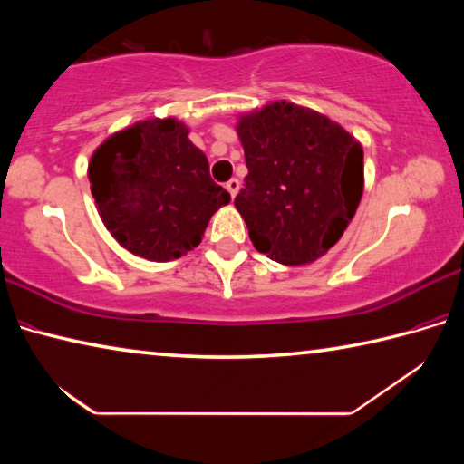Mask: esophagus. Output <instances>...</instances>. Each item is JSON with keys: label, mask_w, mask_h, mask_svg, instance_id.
Instances as JSON below:
<instances>
[{"label": "esophagus", "mask_w": 464, "mask_h": 464, "mask_svg": "<svg viewBox=\"0 0 464 464\" xmlns=\"http://www.w3.org/2000/svg\"><path fill=\"white\" fill-rule=\"evenodd\" d=\"M227 190H229V194H231V198H235V196H237V192H239V188H241V182L237 178H231L229 182H227Z\"/></svg>", "instance_id": "34e87169"}]
</instances>
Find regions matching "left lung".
Here are the masks:
<instances>
[{
  "label": "left lung",
  "instance_id": "8db88e82",
  "mask_svg": "<svg viewBox=\"0 0 464 464\" xmlns=\"http://www.w3.org/2000/svg\"><path fill=\"white\" fill-rule=\"evenodd\" d=\"M247 163L235 208L254 247L285 266L332 249L364 192L362 143L317 110L274 100L235 124Z\"/></svg>",
  "mask_w": 464,
  "mask_h": 464
}]
</instances>
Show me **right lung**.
<instances>
[{
    "mask_svg": "<svg viewBox=\"0 0 464 464\" xmlns=\"http://www.w3.org/2000/svg\"><path fill=\"white\" fill-rule=\"evenodd\" d=\"M176 116L139 121L92 153L88 178L98 215L130 254L151 262L186 256L231 196Z\"/></svg>",
    "mask_w": 464,
    "mask_h": 464,
    "instance_id": "obj_1",
    "label": "right lung"
}]
</instances>
